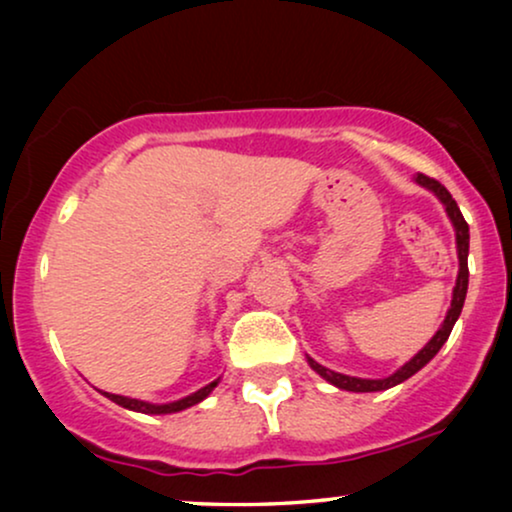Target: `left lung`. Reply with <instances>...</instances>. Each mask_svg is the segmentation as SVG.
Returning a JSON list of instances; mask_svg holds the SVG:
<instances>
[{"instance_id":"1","label":"left lung","mask_w":512,"mask_h":512,"mask_svg":"<svg viewBox=\"0 0 512 512\" xmlns=\"http://www.w3.org/2000/svg\"><path fill=\"white\" fill-rule=\"evenodd\" d=\"M415 181L426 191H431L436 198L443 202L447 216H450L452 226H454V235H457V256H459V275H457V284H454V291H452V303H450V310L445 314V321L440 324V328L436 331V335L426 342V345L419 349V352L412 356L408 363H403L401 368L396 370V373H391L389 377H382V380H366V377H352V375H342V373H335L331 368H324L321 363H317L312 359V356H307V363H310V368L314 373H319L324 377L326 382H331L333 387L338 389H345V391H356V394H368V391H384V389H391L396 387V384H401L408 380L417 373V370H422L426 363H429L433 356L440 352V347L445 345L447 338H450L454 324H457L459 314H461V307H464V300H466V291H468V240H471V235H468V223L464 221V216H461L457 202L450 195V191L443 184H438L436 179L431 177H424V174H417Z\"/></svg>"}]
</instances>
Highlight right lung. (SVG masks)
<instances>
[{
    "mask_svg": "<svg viewBox=\"0 0 512 512\" xmlns=\"http://www.w3.org/2000/svg\"><path fill=\"white\" fill-rule=\"evenodd\" d=\"M221 380V377H219ZM219 380L209 382L207 387H202L195 391L191 396H184L179 398V401H172V403H146V401H139V398H130V396H118V394H109V391H102L104 396L109 398V401H114L121 405V408H128V410H135V412H144V415H172V412H181L186 408H191V405H198L200 401H205V398L212 394L216 384Z\"/></svg>",
    "mask_w": 512,
    "mask_h": 512,
    "instance_id": "obj_1",
    "label": "right lung"
}]
</instances>
